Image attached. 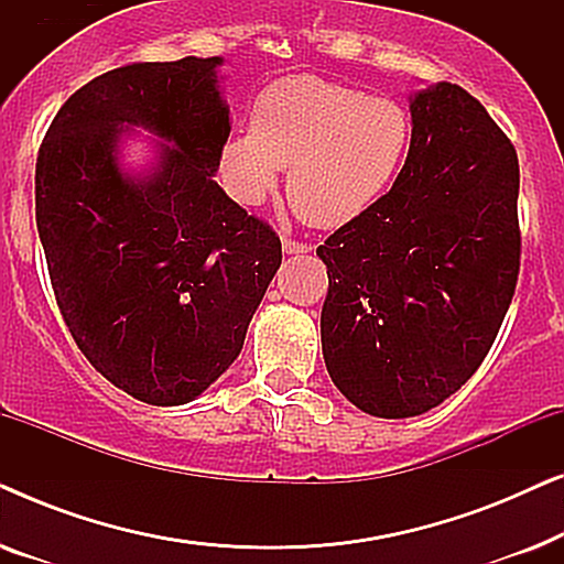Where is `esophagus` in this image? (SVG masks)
Returning <instances> with one entry per match:
<instances>
[{
    "label": "esophagus",
    "mask_w": 564,
    "mask_h": 564,
    "mask_svg": "<svg viewBox=\"0 0 564 564\" xmlns=\"http://www.w3.org/2000/svg\"><path fill=\"white\" fill-rule=\"evenodd\" d=\"M282 249H284V253H307L311 251V246L300 243V241H295V238H282Z\"/></svg>",
    "instance_id": "esophagus-1"
}]
</instances>
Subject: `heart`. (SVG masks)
<instances>
[{
  "label": "heart",
  "instance_id": "1",
  "mask_svg": "<svg viewBox=\"0 0 564 564\" xmlns=\"http://www.w3.org/2000/svg\"><path fill=\"white\" fill-rule=\"evenodd\" d=\"M408 149L411 118L395 99L295 74L257 97L251 128L223 143L220 174L236 199L257 205L290 166L292 207L311 226L338 228L392 187Z\"/></svg>",
  "mask_w": 564,
  "mask_h": 564
}]
</instances>
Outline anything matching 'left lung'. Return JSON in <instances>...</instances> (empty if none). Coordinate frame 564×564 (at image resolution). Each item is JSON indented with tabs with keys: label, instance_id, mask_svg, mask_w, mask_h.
Segmentation results:
<instances>
[{
	"label": "left lung",
	"instance_id": "1",
	"mask_svg": "<svg viewBox=\"0 0 564 564\" xmlns=\"http://www.w3.org/2000/svg\"><path fill=\"white\" fill-rule=\"evenodd\" d=\"M411 149L388 195L326 238L323 359L377 419L444 403L482 365L519 280V156L457 84L411 97Z\"/></svg>",
	"mask_w": 564,
	"mask_h": 564
}]
</instances>
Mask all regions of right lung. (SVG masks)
Returning <instances> with one entry per match:
<instances>
[{
  "mask_svg": "<svg viewBox=\"0 0 564 564\" xmlns=\"http://www.w3.org/2000/svg\"><path fill=\"white\" fill-rule=\"evenodd\" d=\"M220 56L112 68L74 91L35 164V220L56 303L89 365L149 405H184L243 349L282 264L264 220L213 180L228 141ZM135 127L143 173L121 166Z\"/></svg>",
  "mask_w": 564,
  "mask_h": 564,
  "instance_id": "add662e5",
  "label": "right lung"
}]
</instances>
